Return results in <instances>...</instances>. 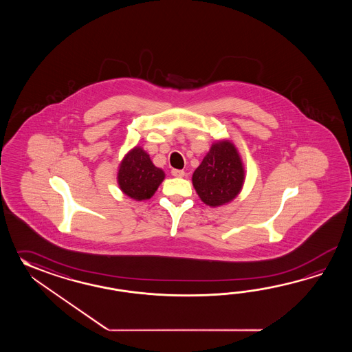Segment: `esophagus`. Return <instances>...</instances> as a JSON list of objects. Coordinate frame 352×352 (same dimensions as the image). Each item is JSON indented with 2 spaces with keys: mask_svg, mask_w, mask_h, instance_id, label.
I'll list each match as a JSON object with an SVG mask.
<instances>
[{
  "mask_svg": "<svg viewBox=\"0 0 352 352\" xmlns=\"http://www.w3.org/2000/svg\"><path fill=\"white\" fill-rule=\"evenodd\" d=\"M171 173H173V176H175V177H184V176H185V171H182V170H176V168H173Z\"/></svg>",
  "mask_w": 352,
  "mask_h": 352,
  "instance_id": "1",
  "label": "esophagus"
}]
</instances>
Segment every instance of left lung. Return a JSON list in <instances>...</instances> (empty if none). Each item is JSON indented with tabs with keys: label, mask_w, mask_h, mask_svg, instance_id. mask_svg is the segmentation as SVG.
Instances as JSON below:
<instances>
[{
	"label": "left lung",
	"mask_w": 352,
	"mask_h": 352,
	"mask_svg": "<svg viewBox=\"0 0 352 352\" xmlns=\"http://www.w3.org/2000/svg\"><path fill=\"white\" fill-rule=\"evenodd\" d=\"M245 168L239 151L230 140L211 144L200 166L192 173L196 194L210 208L232 202L241 192Z\"/></svg>",
	"instance_id": "left-lung-1"
}]
</instances>
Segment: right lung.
Returning a JSON list of instances; mask_svg holds the SVG:
<instances>
[{"label": "right lung", "instance_id": "add662e5", "mask_svg": "<svg viewBox=\"0 0 352 352\" xmlns=\"http://www.w3.org/2000/svg\"><path fill=\"white\" fill-rule=\"evenodd\" d=\"M165 171L153 165L150 155L135 146L122 158L117 182L120 191L135 201L148 200L165 179Z\"/></svg>", "mask_w": 352, "mask_h": 352}]
</instances>
